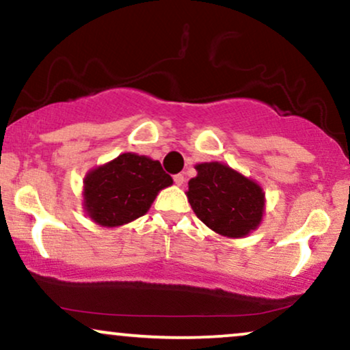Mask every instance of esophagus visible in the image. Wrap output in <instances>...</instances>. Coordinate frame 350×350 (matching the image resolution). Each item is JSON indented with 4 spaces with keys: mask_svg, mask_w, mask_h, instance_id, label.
<instances>
[{
    "mask_svg": "<svg viewBox=\"0 0 350 350\" xmlns=\"http://www.w3.org/2000/svg\"><path fill=\"white\" fill-rule=\"evenodd\" d=\"M174 181H175V185L181 186V185L185 183V176L181 175V174H176V175H174Z\"/></svg>",
    "mask_w": 350,
    "mask_h": 350,
    "instance_id": "34e87169",
    "label": "esophagus"
}]
</instances>
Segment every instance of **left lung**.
I'll use <instances>...</instances> for the list:
<instances>
[{
    "label": "left lung",
    "instance_id": "obj_1",
    "mask_svg": "<svg viewBox=\"0 0 350 350\" xmlns=\"http://www.w3.org/2000/svg\"><path fill=\"white\" fill-rule=\"evenodd\" d=\"M196 170L186 196L199 220L228 238H243L257 228L264 214L260 186L220 162L199 164Z\"/></svg>",
    "mask_w": 350,
    "mask_h": 350
}]
</instances>
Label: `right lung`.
Instances as JSON below:
<instances>
[{"instance_id":"add662e5","label":"right lung","mask_w":350,"mask_h":350,"mask_svg":"<svg viewBox=\"0 0 350 350\" xmlns=\"http://www.w3.org/2000/svg\"><path fill=\"white\" fill-rule=\"evenodd\" d=\"M174 183L161 162L125 152L85 178V208L103 226H119L144 215L157 193Z\"/></svg>"}]
</instances>
